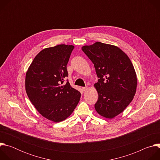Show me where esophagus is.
<instances>
[{
    "mask_svg": "<svg viewBox=\"0 0 160 160\" xmlns=\"http://www.w3.org/2000/svg\"><path fill=\"white\" fill-rule=\"evenodd\" d=\"M87 87H82V90H83V91H85V90H87Z\"/></svg>",
    "mask_w": 160,
    "mask_h": 160,
    "instance_id": "obj_1",
    "label": "esophagus"
}]
</instances>
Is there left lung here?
I'll list each match as a JSON object with an SVG mask.
<instances>
[{
  "instance_id": "1",
  "label": "left lung",
  "mask_w": 160,
  "mask_h": 160,
  "mask_svg": "<svg viewBox=\"0 0 160 160\" xmlns=\"http://www.w3.org/2000/svg\"><path fill=\"white\" fill-rule=\"evenodd\" d=\"M82 50L94 64L99 78L94 84L98 93V113L111 119L118 115L133 100L138 79L128 56L115 45L96 42Z\"/></svg>"
}]
</instances>
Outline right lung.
I'll list each match as a JSON object with an SVG mask.
<instances>
[{
	"mask_svg": "<svg viewBox=\"0 0 160 160\" xmlns=\"http://www.w3.org/2000/svg\"><path fill=\"white\" fill-rule=\"evenodd\" d=\"M74 48L61 44L43 49L26 73L25 89L29 99L42 117L54 122L69 117L80 99L79 91L68 80L64 83L68 75L66 65Z\"/></svg>",
	"mask_w": 160,
	"mask_h": 160,
	"instance_id": "add662e5",
	"label": "right lung"
}]
</instances>
